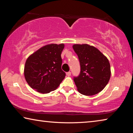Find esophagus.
<instances>
[{"label":"esophagus","mask_w":133,"mask_h":133,"mask_svg":"<svg viewBox=\"0 0 133 133\" xmlns=\"http://www.w3.org/2000/svg\"><path fill=\"white\" fill-rule=\"evenodd\" d=\"M66 75H67V76H71V72H70V71L67 72V73H66Z\"/></svg>","instance_id":"1"}]
</instances>
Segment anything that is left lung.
<instances>
[{"mask_svg":"<svg viewBox=\"0 0 133 133\" xmlns=\"http://www.w3.org/2000/svg\"><path fill=\"white\" fill-rule=\"evenodd\" d=\"M80 61V73L74 77V82L80 93L93 96L102 91L111 76L108 58L95 47L87 44L73 46Z\"/></svg>","mask_w":133,"mask_h":133,"instance_id":"1","label":"left lung"}]
</instances>
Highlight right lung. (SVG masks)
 Wrapping results in <instances>:
<instances>
[{
	"mask_svg": "<svg viewBox=\"0 0 133 133\" xmlns=\"http://www.w3.org/2000/svg\"><path fill=\"white\" fill-rule=\"evenodd\" d=\"M64 44H47L27 58L24 75L28 84L40 93L55 90L64 79L61 54Z\"/></svg>",
	"mask_w": 133,
	"mask_h": 133,
	"instance_id": "1",
	"label": "right lung"
}]
</instances>
